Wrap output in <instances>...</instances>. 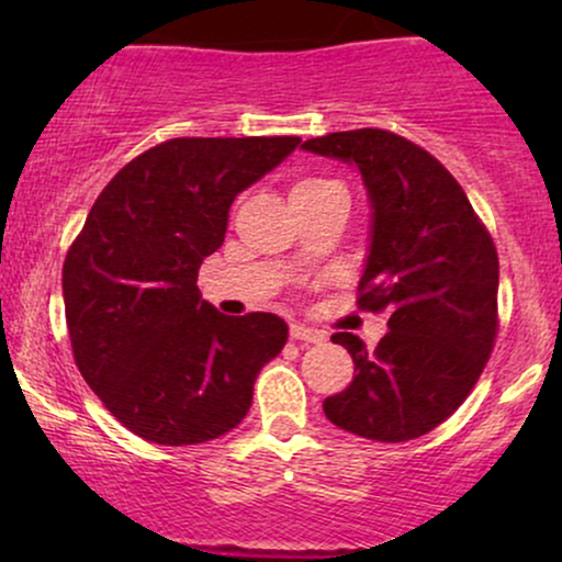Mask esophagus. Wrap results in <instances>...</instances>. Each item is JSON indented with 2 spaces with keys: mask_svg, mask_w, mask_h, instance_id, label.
<instances>
[{
  "mask_svg": "<svg viewBox=\"0 0 562 562\" xmlns=\"http://www.w3.org/2000/svg\"><path fill=\"white\" fill-rule=\"evenodd\" d=\"M290 338L301 340V344H322L327 338L325 333L317 330V327L308 325H290Z\"/></svg>",
  "mask_w": 562,
  "mask_h": 562,
  "instance_id": "34e87169",
  "label": "esophagus"
}]
</instances>
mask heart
<instances>
[{
    "mask_svg": "<svg viewBox=\"0 0 562 562\" xmlns=\"http://www.w3.org/2000/svg\"><path fill=\"white\" fill-rule=\"evenodd\" d=\"M314 184H322V182H319V179H301V182L295 184L293 190H306V187H314Z\"/></svg>",
    "mask_w": 562,
    "mask_h": 562,
    "instance_id": "1",
    "label": "heart"
}]
</instances>
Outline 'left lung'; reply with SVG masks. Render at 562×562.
Returning <instances> with one entry per match:
<instances>
[{
    "instance_id": "1",
    "label": "left lung",
    "mask_w": 562,
    "mask_h": 562,
    "mask_svg": "<svg viewBox=\"0 0 562 562\" xmlns=\"http://www.w3.org/2000/svg\"><path fill=\"white\" fill-rule=\"evenodd\" d=\"M303 150L357 166L370 198L359 308L389 314L375 351L351 333L353 380L325 398L327 420L372 441H409L473 391L496 338L499 259L457 179L415 142L383 128L306 139Z\"/></svg>"
}]
</instances>
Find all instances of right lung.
Here are the masks:
<instances>
[{"label": "right lung", "instance_id": "obj_1", "mask_svg": "<svg viewBox=\"0 0 562 562\" xmlns=\"http://www.w3.org/2000/svg\"><path fill=\"white\" fill-rule=\"evenodd\" d=\"M299 137H179L126 164L94 200L63 263L76 364L124 428L187 447L237 428L261 367L282 351L277 314L227 317L198 269L227 235L232 200Z\"/></svg>", "mask_w": 562, "mask_h": 562}]
</instances>
